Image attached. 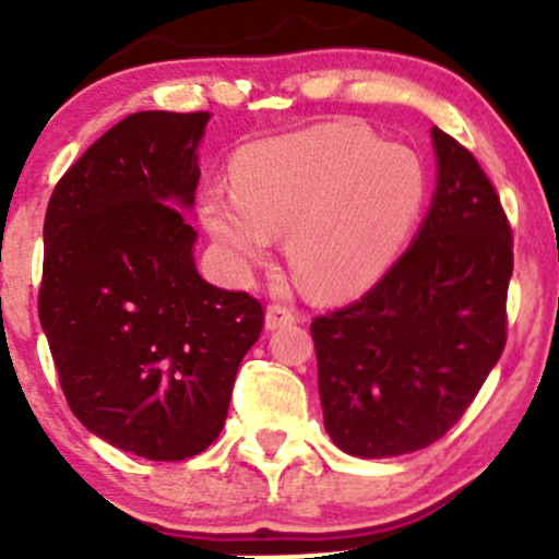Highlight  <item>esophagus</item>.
<instances>
[{
    "mask_svg": "<svg viewBox=\"0 0 559 559\" xmlns=\"http://www.w3.org/2000/svg\"><path fill=\"white\" fill-rule=\"evenodd\" d=\"M294 320H297V312H294V307L271 305V307H267V312H265V329L275 331V329H281V325L294 323Z\"/></svg>",
    "mask_w": 559,
    "mask_h": 559,
    "instance_id": "34e87169",
    "label": "esophagus"
}]
</instances>
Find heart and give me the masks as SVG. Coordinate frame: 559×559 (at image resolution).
Here are the masks:
<instances>
[{
  "label": "heart",
  "mask_w": 559,
  "mask_h": 559,
  "mask_svg": "<svg viewBox=\"0 0 559 559\" xmlns=\"http://www.w3.org/2000/svg\"><path fill=\"white\" fill-rule=\"evenodd\" d=\"M234 186H213L202 221L239 265H262L273 230H288V262L318 297L376 284L418 226L428 176L409 146L357 123H325L247 146Z\"/></svg>",
  "instance_id": "1"
}]
</instances>
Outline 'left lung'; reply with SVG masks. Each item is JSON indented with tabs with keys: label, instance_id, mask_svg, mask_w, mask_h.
Here are the masks:
<instances>
[{
	"label": "left lung",
	"instance_id": "left-lung-1",
	"mask_svg": "<svg viewBox=\"0 0 559 559\" xmlns=\"http://www.w3.org/2000/svg\"><path fill=\"white\" fill-rule=\"evenodd\" d=\"M439 183L426 221L378 284L312 320L325 431L365 460L439 441L507 342L512 230L478 159L431 128Z\"/></svg>",
	"mask_w": 559,
	"mask_h": 559
}]
</instances>
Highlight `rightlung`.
<instances>
[{
	"label": "right lung",
	"instance_id": "add662e5",
	"mask_svg": "<svg viewBox=\"0 0 559 559\" xmlns=\"http://www.w3.org/2000/svg\"><path fill=\"white\" fill-rule=\"evenodd\" d=\"M210 112H133L70 165L44 217L38 320L88 431L146 460L194 457L226 426L265 310L197 273V144Z\"/></svg>",
	"mask_w": 559,
	"mask_h": 559
}]
</instances>
